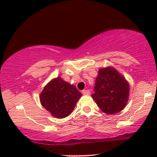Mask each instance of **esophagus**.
Listing matches in <instances>:
<instances>
[{
	"instance_id": "34e87169",
	"label": "esophagus",
	"mask_w": 157,
	"mask_h": 157,
	"mask_svg": "<svg viewBox=\"0 0 157 157\" xmlns=\"http://www.w3.org/2000/svg\"><path fill=\"white\" fill-rule=\"evenodd\" d=\"M82 94L83 95H89L90 94V91H89V90H83Z\"/></svg>"
}]
</instances>
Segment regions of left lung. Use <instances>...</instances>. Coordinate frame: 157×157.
<instances>
[{"instance_id":"left-lung-1","label":"left lung","mask_w":157,"mask_h":157,"mask_svg":"<svg viewBox=\"0 0 157 157\" xmlns=\"http://www.w3.org/2000/svg\"><path fill=\"white\" fill-rule=\"evenodd\" d=\"M130 86L112 66L100 68L96 79L94 94H91L98 107L108 114L120 112L127 104Z\"/></svg>"}]
</instances>
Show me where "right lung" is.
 <instances>
[{
  "instance_id": "obj_1",
  "label": "right lung",
  "mask_w": 157,
  "mask_h": 157,
  "mask_svg": "<svg viewBox=\"0 0 157 157\" xmlns=\"http://www.w3.org/2000/svg\"><path fill=\"white\" fill-rule=\"evenodd\" d=\"M81 96L75 86L57 77L46 85L40 94V100L52 116L64 118L71 114Z\"/></svg>"
}]
</instances>
